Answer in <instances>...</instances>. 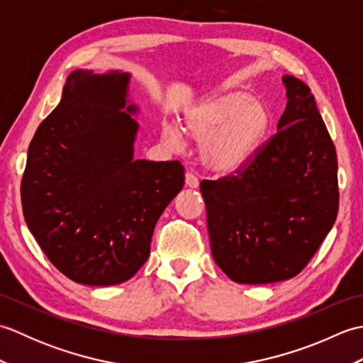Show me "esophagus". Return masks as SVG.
I'll return each mask as SVG.
<instances>
[{
  "label": "esophagus",
  "mask_w": 363,
  "mask_h": 363,
  "mask_svg": "<svg viewBox=\"0 0 363 363\" xmlns=\"http://www.w3.org/2000/svg\"><path fill=\"white\" fill-rule=\"evenodd\" d=\"M186 186L190 189H196L199 186V179L191 172L186 173Z\"/></svg>",
  "instance_id": "1"
}]
</instances>
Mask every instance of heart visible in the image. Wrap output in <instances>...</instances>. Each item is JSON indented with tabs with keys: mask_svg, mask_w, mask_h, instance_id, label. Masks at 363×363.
<instances>
[{
	"mask_svg": "<svg viewBox=\"0 0 363 363\" xmlns=\"http://www.w3.org/2000/svg\"><path fill=\"white\" fill-rule=\"evenodd\" d=\"M272 128V112L248 91L229 90L195 104L184 117V130L201 142V157L207 165L230 172L250 160ZM164 140L177 146L181 134L164 130Z\"/></svg>",
	"mask_w": 363,
	"mask_h": 363,
	"instance_id": "1",
	"label": "heart"
}]
</instances>
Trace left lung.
Returning a JSON list of instances; mask_svg holds the SVG:
<instances>
[{
    "instance_id": "1",
    "label": "left lung",
    "mask_w": 363,
    "mask_h": 363,
    "mask_svg": "<svg viewBox=\"0 0 363 363\" xmlns=\"http://www.w3.org/2000/svg\"><path fill=\"white\" fill-rule=\"evenodd\" d=\"M282 82L277 133L233 176L199 184L213 260L238 284L295 277L338 212L337 152L315 98L295 76Z\"/></svg>"
}]
</instances>
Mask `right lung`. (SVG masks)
Masks as SVG:
<instances>
[{
  "label": "right lung",
  "instance_id": "1",
  "mask_svg": "<svg viewBox=\"0 0 363 363\" xmlns=\"http://www.w3.org/2000/svg\"><path fill=\"white\" fill-rule=\"evenodd\" d=\"M129 73L74 70L28 150L26 225L51 264L84 285L121 284L150 256L156 223L184 187L179 160L134 159Z\"/></svg>",
  "mask_w": 363,
  "mask_h": 363
}]
</instances>
